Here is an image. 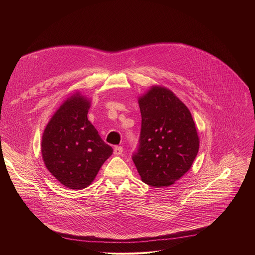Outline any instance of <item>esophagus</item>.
<instances>
[{
	"instance_id": "esophagus-1",
	"label": "esophagus",
	"mask_w": 255,
	"mask_h": 255,
	"mask_svg": "<svg viewBox=\"0 0 255 255\" xmlns=\"http://www.w3.org/2000/svg\"><path fill=\"white\" fill-rule=\"evenodd\" d=\"M123 152V147L122 146H115L114 148V154L115 155H121Z\"/></svg>"
}]
</instances>
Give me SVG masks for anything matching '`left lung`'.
I'll list each match as a JSON object with an SVG mask.
<instances>
[{
    "instance_id": "left-lung-1",
    "label": "left lung",
    "mask_w": 255,
    "mask_h": 255,
    "mask_svg": "<svg viewBox=\"0 0 255 255\" xmlns=\"http://www.w3.org/2000/svg\"><path fill=\"white\" fill-rule=\"evenodd\" d=\"M141 130L132 160L145 184L168 187L192 166L199 136L189 109L169 90L153 87L139 99Z\"/></svg>"
}]
</instances>
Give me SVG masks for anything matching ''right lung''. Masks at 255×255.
<instances>
[{
  "label": "right lung",
  "mask_w": 255,
  "mask_h": 255,
  "mask_svg": "<svg viewBox=\"0 0 255 255\" xmlns=\"http://www.w3.org/2000/svg\"><path fill=\"white\" fill-rule=\"evenodd\" d=\"M90 101L79 94L66 100L47 124L41 141L42 158L51 174L68 189L91 185L113 153L88 120Z\"/></svg>",
  "instance_id": "1"
}]
</instances>
